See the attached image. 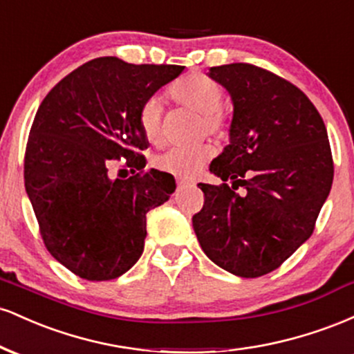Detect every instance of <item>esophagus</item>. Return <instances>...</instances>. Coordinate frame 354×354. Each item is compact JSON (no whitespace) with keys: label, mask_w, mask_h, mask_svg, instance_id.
<instances>
[{"label":"esophagus","mask_w":354,"mask_h":354,"mask_svg":"<svg viewBox=\"0 0 354 354\" xmlns=\"http://www.w3.org/2000/svg\"><path fill=\"white\" fill-rule=\"evenodd\" d=\"M191 185H193V183L189 180H183V178L181 180H178V186H180V188H183V186H191Z\"/></svg>","instance_id":"obj_1"}]
</instances>
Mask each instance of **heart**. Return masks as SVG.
<instances>
[{
	"label": "heart",
	"mask_w": 354,
	"mask_h": 354,
	"mask_svg": "<svg viewBox=\"0 0 354 354\" xmlns=\"http://www.w3.org/2000/svg\"><path fill=\"white\" fill-rule=\"evenodd\" d=\"M174 103L183 104L200 115V129L209 135H221L228 128V116L223 111V88L205 75H188L178 80L168 89ZM138 124L149 143L161 140V109L156 100L146 101L138 113ZM213 156V146L201 143L193 148H171L153 160L160 171L191 178L200 173L206 161Z\"/></svg>",
	"instance_id": "1"
}]
</instances>
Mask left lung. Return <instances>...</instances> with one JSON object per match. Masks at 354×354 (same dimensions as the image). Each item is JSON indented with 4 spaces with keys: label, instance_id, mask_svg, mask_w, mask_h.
I'll return each mask as SVG.
<instances>
[{
    "label": "left lung",
    "instance_id": "left-lung-1",
    "mask_svg": "<svg viewBox=\"0 0 354 354\" xmlns=\"http://www.w3.org/2000/svg\"><path fill=\"white\" fill-rule=\"evenodd\" d=\"M209 78L230 93L233 120L230 145L209 165L225 183L198 185L205 205L193 228L214 265L258 278L315 230L335 173L326 126L301 89L254 64L214 66Z\"/></svg>",
    "mask_w": 354,
    "mask_h": 354
}]
</instances>
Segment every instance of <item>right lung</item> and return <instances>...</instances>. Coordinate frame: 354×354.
Wrapping results in <instances>:
<instances>
[{
  "label": "right lung",
  "instance_id": "1",
  "mask_svg": "<svg viewBox=\"0 0 354 354\" xmlns=\"http://www.w3.org/2000/svg\"><path fill=\"white\" fill-rule=\"evenodd\" d=\"M183 70L96 58L64 76L36 111L24 188L46 250L80 278L126 273L143 253L146 213L176 189L165 173L145 171L140 151L149 143L138 113ZM121 157L132 168L128 180L111 178L112 160Z\"/></svg>",
  "mask_w": 354,
  "mask_h": 354
}]
</instances>
